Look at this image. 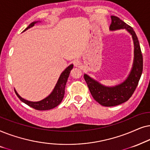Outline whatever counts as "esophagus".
<instances>
[{"label":"esophagus","instance_id":"1","mask_svg":"<svg viewBox=\"0 0 150 150\" xmlns=\"http://www.w3.org/2000/svg\"><path fill=\"white\" fill-rule=\"evenodd\" d=\"M74 65L75 66V67H79L81 66V62H80V61H78V60H75V61H74Z\"/></svg>","mask_w":150,"mask_h":150}]
</instances>
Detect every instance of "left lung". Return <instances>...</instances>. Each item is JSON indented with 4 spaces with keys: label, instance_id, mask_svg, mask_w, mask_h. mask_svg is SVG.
Masks as SVG:
<instances>
[{
    "label": "left lung",
    "instance_id": "8db88e82",
    "mask_svg": "<svg viewBox=\"0 0 150 150\" xmlns=\"http://www.w3.org/2000/svg\"><path fill=\"white\" fill-rule=\"evenodd\" d=\"M110 31L125 29L132 35L134 46V57L132 70L128 77L122 83L115 86H105L84 74L83 77L89 91L96 101L103 106L110 107L121 104L130 98L139 83L143 72V55L139 40L134 31L119 18L111 16Z\"/></svg>",
    "mask_w": 150,
    "mask_h": 150
}]
</instances>
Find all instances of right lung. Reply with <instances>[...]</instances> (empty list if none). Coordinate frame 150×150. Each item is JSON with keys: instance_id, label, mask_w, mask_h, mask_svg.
<instances>
[{"instance_id": "add662e5", "label": "right lung", "mask_w": 150, "mask_h": 150, "mask_svg": "<svg viewBox=\"0 0 150 150\" xmlns=\"http://www.w3.org/2000/svg\"><path fill=\"white\" fill-rule=\"evenodd\" d=\"M39 21H35L31 23L26 29L24 30L25 31L29 28L33 27L35 23H38ZM73 64H71L62 73H61L60 76H59L58 81L55 85L54 89L51 92V93L46 97V98L43 99L42 100L39 101H30L26 99L22 98L16 91L15 90V93L16 94L18 97L21 99V101H23L26 104L29 105V106L33 108L38 110H48L53 109L57 106L61 101H62L64 96V92H65V86L67 81L68 80V77H69L70 73L71 71L73 69Z\"/></svg>"}]
</instances>
